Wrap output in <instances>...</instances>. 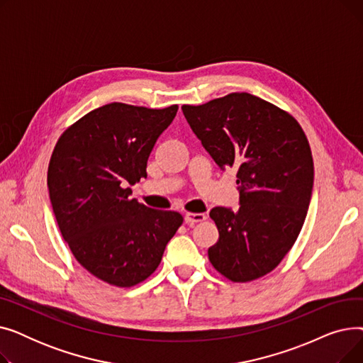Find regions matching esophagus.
<instances>
[{"instance_id":"34e87169","label":"esophagus","mask_w":363,"mask_h":363,"mask_svg":"<svg viewBox=\"0 0 363 363\" xmlns=\"http://www.w3.org/2000/svg\"><path fill=\"white\" fill-rule=\"evenodd\" d=\"M206 220V215L204 213H194V212H188L185 213V222L189 225H194L197 222H203Z\"/></svg>"}]
</instances>
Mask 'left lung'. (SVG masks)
Segmentation results:
<instances>
[{"mask_svg":"<svg viewBox=\"0 0 363 363\" xmlns=\"http://www.w3.org/2000/svg\"><path fill=\"white\" fill-rule=\"evenodd\" d=\"M182 111L216 164L237 170L240 208L211 211L219 238L208 260L233 282L262 278L291 250L308 215L313 159L306 133L289 111L249 92Z\"/></svg>","mask_w":363,"mask_h":363,"instance_id":"8db88e82","label":"left lung"}]
</instances>
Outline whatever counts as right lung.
<instances>
[{
    "instance_id": "1",
    "label": "right lung",
    "mask_w": 363,
    "mask_h": 363,
    "mask_svg": "<svg viewBox=\"0 0 363 363\" xmlns=\"http://www.w3.org/2000/svg\"><path fill=\"white\" fill-rule=\"evenodd\" d=\"M178 104L148 108L110 103L72 123L48 164V189L60 233L74 259L114 287L155 274L184 218L130 199L147 178V160Z\"/></svg>"
}]
</instances>
